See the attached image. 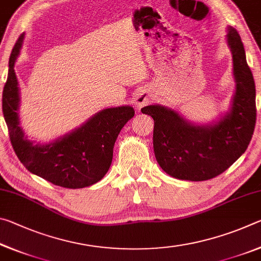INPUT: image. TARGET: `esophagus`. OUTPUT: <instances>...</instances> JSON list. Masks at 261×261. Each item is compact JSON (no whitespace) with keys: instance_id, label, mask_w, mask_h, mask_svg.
Returning <instances> with one entry per match:
<instances>
[{"instance_id":"34e87169","label":"esophagus","mask_w":261,"mask_h":261,"mask_svg":"<svg viewBox=\"0 0 261 261\" xmlns=\"http://www.w3.org/2000/svg\"><path fill=\"white\" fill-rule=\"evenodd\" d=\"M149 101H151V96L146 93H139L138 95L136 96L135 99V106L137 109H140L144 106H146Z\"/></svg>"}]
</instances>
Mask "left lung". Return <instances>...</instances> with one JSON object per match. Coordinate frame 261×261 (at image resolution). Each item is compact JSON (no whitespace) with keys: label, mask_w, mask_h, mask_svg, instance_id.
<instances>
[{"label":"left lung","mask_w":261,"mask_h":261,"mask_svg":"<svg viewBox=\"0 0 261 261\" xmlns=\"http://www.w3.org/2000/svg\"><path fill=\"white\" fill-rule=\"evenodd\" d=\"M236 91L231 108L218 122L198 125L159 105L141 108L154 120L153 147L168 175L192 180L211 179L227 170L249 146L255 126V85L240 34L228 29Z\"/></svg>","instance_id":"8db88e82"}]
</instances>
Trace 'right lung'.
<instances>
[{"label": "right lung", "instance_id": "right-lung-1", "mask_svg": "<svg viewBox=\"0 0 261 261\" xmlns=\"http://www.w3.org/2000/svg\"><path fill=\"white\" fill-rule=\"evenodd\" d=\"M24 33L9 59V72L2 95V110L16 155L31 173L68 189L90 187L107 174L118 134L135 116L131 106L101 110L83 125L49 144H34L20 126V95L15 72Z\"/></svg>", "mask_w": 261, "mask_h": 261}]
</instances>
